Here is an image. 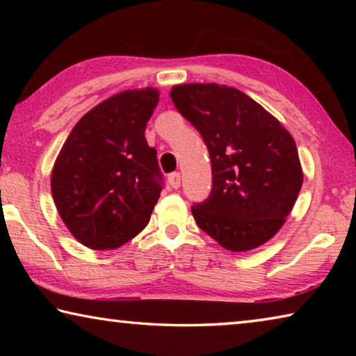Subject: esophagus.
I'll list each match as a JSON object with an SVG mask.
<instances>
[{
    "label": "esophagus",
    "mask_w": 356,
    "mask_h": 356,
    "mask_svg": "<svg viewBox=\"0 0 356 356\" xmlns=\"http://www.w3.org/2000/svg\"><path fill=\"white\" fill-rule=\"evenodd\" d=\"M168 184H170L172 188H179L180 186V174L179 172H172L168 176Z\"/></svg>",
    "instance_id": "esophagus-1"
}]
</instances>
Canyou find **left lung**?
<instances>
[{
	"mask_svg": "<svg viewBox=\"0 0 356 356\" xmlns=\"http://www.w3.org/2000/svg\"><path fill=\"white\" fill-rule=\"evenodd\" d=\"M171 99L201 134L212 161L210 196L191 207L197 226L234 252L268 242L292 212L303 184L292 135L232 86L177 84Z\"/></svg>",
	"mask_w": 356,
	"mask_h": 356,
	"instance_id": "obj_1",
	"label": "left lung"
}]
</instances>
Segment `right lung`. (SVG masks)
<instances>
[{"label":"right lung","instance_id":"1","mask_svg":"<svg viewBox=\"0 0 356 356\" xmlns=\"http://www.w3.org/2000/svg\"><path fill=\"white\" fill-rule=\"evenodd\" d=\"M155 88L100 102L78 120L51 171L58 213L78 242L116 250L147 226L161 191L156 150L144 136Z\"/></svg>","mask_w":356,"mask_h":356}]
</instances>
